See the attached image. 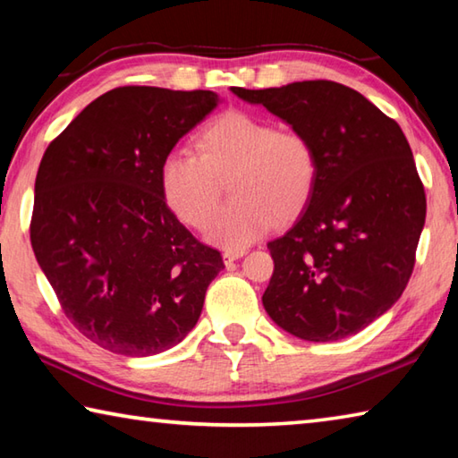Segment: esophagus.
<instances>
[{"mask_svg": "<svg viewBox=\"0 0 458 458\" xmlns=\"http://www.w3.org/2000/svg\"><path fill=\"white\" fill-rule=\"evenodd\" d=\"M246 254V250H242V248H238V250H232V248H228V250H224V254H222V259H224V262H234V260H238V259H242Z\"/></svg>", "mask_w": 458, "mask_h": 458, "instance_id": "34e87169", "label": "esophagus"}]
</instances>
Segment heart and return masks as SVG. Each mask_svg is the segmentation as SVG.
I'll list each match as a JSON object with an SVG mask.
<instances>
[{"mask_svg":"<svg viewBox=\"0 0 458 458\" xmlns=\"http://www.w3.org/2000/svg\"><path fill=\"white\" fill-rule=\"evenodd\" d=\"M198 155L172 151L159 167L161 193L182 222L201 228L229 182L233 199L206 228V240L242 248L303 210L319 174L315 145L299 131L242 111L216 117L198 135Z\"/></svg>","mask_w":458,"mask_h":458,"instance_id":"1","label":"heart"}]
</instances>
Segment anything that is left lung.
<instances>
[{"mask_svg":"<svg viewBox=\"0 0 458 458\" xmlns=\"http://www.w3.org/2000/svg\"><path fill=\"white\" fill-rule=\"evenodd\" d=\"M230 90L307 135L319 159L299 218L268 242L275 273L265 311L305 341L355 335L404 293L424 228V188L404 133L339 82Z\"/></svg>","mask_w":458,"mask_h":458,"instance_id":"left-lung-1","label":"left lung"}]
</instances>
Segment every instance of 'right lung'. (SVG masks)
<instances>
[{"label": "right lung", "instance_id": "1", "mask_svg": "<svg viewBox=\"0 0 458 458\" xmlns=\"http://www.w3.org/2000/svg\"><path fill=\"white\" fill-rule=\"evenodd\" d=\"M220 103L212 90L121 87L48 145L30 240L68 319L105 350L145 358L198 323L224 262L175 218L159 167Z\"/></svg>", "mask_w": 458, "mask_h": 458}]
</instances>
